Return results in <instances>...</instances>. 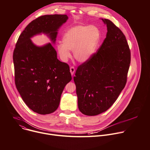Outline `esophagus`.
I'll use <instances>...</instances> for the list:
<instances>
[{
	"mask_svg": "<svg viewBox=\"0 0 150 150\" xmlns=\"http://www.w3.org/2000/svg\"><path fill=\"white\" fill-rule=\"evenodd\" d=\"M75 71V68H74V67H71L70 68V72H71L72 75H73L74 74Z\"/></svg>",
	"mask_w": 150,
	"mask_h": 150,
	"instance_id": "obj_1",
	"label": "esophagus"
}]
</instances>
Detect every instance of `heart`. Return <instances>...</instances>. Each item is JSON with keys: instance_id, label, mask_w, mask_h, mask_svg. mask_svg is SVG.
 Instances as JSON below:
<instances>
[{"instance_id": "b5f03b06", "label": "heart", "mask_w": 150, "mask_h": 150, "mask_svg": "<svg viewBox=\"0 0 150 150\" xmlns=\"http://www.w3.org/2000/svg\"><path fill=\"white\" fill-rule=\"evenodd\" d=\"M98 29L94 26L77 25L63 34V43L57 46L58 54L63 61H67L73 51L74 59L80 62H87L94 53L100 40Z\"/></svg>"}]
</instances>
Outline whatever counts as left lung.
<instances>
[{
  "label": "left lung",
  "instance_id": "8db88e82",
  "mask_svg": "<svg viewBox=\"0 0 150 150\" xmlns=\"http://www.w3.org/2000/svg\"><path fill=\"white\" fill-rule=\"evenodd\" d=\"M108 33L98 51L77 68L76 85L79 111L96 116L108 110L124 88L131 52L122 31L111 21L101 19Z\"/></svg>",
  "mask_w": 150,
  "mask_h": 150
}]
</instances>
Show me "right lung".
<instances>
[{
  "label": "right lung",
  "instance_id": "right-lung-1",
  "mask_svg": "<svg viewBox=\"0 0 150 150\" xmlns=\"http://www.w3.org/2000/svg\"><path fill=\"white\" fill-rule=\"evenodd\" d=\"M68 19L67 15L58 14L36 18L21 34L13 51L16 87L28 108L40 115L56 110L72 76L69 65L57 59L50 42L40 47L31 38L43 33L54 44L58 29Z\"/></svg>",
  "mask_w": 150,
  "mask_h": 150
}]
</instances>
